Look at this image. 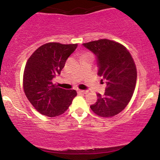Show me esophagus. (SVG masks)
Segmentation results:
<instances>
[{"instance_id": "esophagus-1", "label": "esophagus", "mask_w": 160, "mask_h": 160, "mask_svg": "<svg viewBox=\"0 0 160 160\" xmlns=\"http://www.w3.org/2000/svg\"><path fill=\"white\" fill-rule=\"evenodd\" d=\"M88 92V90H79V93H83V94H86Z\"/></svg>"}]
</instances>
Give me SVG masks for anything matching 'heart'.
Listing matches in <instances>:
<instances>
[{
  "instance_id": "1",
  "label": "heart",
  "mask_w": 160,
  "mask_h": 160,
  "mask_svg": "<svg viewBox=\"0 0 160 160\" xmlns=\"http://www.w3.org/2000/svg\"><path fill=\"white\" fill-rule=\"evenodd\" d=\"M88 54H90V53H88V52H87V53H85V54H83V56H84V55H88Z\"/></svg>"
}]
</instances>
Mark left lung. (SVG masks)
<instances>
[{"instance_id": "obj_1", "label": "left lung", "mask_w": 160, "mask_h": 160, "mask_svg": "<svg viewBox=\"0 0 160 160\" xmlns=\"http://www.w3.org/2000/svg\"><path fill=\"white\" fill-rule=\"evenodd\" d=\"M83 46L97 56L98 74L107 84L104 94L98 93L90 108L101 117H113L125 108L133 95L137 79L135 62L123 45L112 40L104 38Z\"/></svg>"}]
</instances>
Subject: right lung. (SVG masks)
<instances>
[{"label":"right lung","instance_id":"1","mask_svg":"<svg viewBox=\"0 0 160 160\" xmlns=\"http://www.w3.org/2000/svg\"><path fill=\"white\" fill-rule=\"evenodd\" d=\"M77 44L49 42L38 48L26 62L23 75L25 95L37 111L56 117L63 114L77 96L75 90H65L52 83L60 74L69 56Z\"/></svg>","mask_w":160,"mask_h":160}]
</instances>
